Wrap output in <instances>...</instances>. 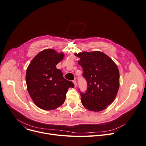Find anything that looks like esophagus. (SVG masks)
Listing matches in <instances>:
<instances>
[{
    "instance_id": "1",
    "label": "esophagus",
    "mask_w": 146,
    "mask_h": 146,
    "mask_svg": "<svg viewBox=\"0 0 146 146\" xmlns=\"http://www.w3.org/2000/svg\"><path fill=\"white\" fill-rule=\"evenodd\" d=\"M73 83H74V87H76L77 86V82L76 81V80H73Z\"/></svg>"
}]
</instances>
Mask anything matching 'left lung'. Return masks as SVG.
Segmentation results:
<instances>
[{
	"instance_id": "obj_1",
	"label": "left lung",
	"mask_w": 146,
	"mask_h": 146,
	"mask_svg": "<svg viewBox=\"0 0 146 146\" xmlns=\"http://www.w3.org/2000/svg\"><path fill=\"white\" fill-rule=\"evenodd\" d=\"M80 58L83 76L87 81L86 92L80 91L82 103L87 110L98 112L107 108L115 100L119 87V72L116 64L100 51L83 52Z\"/></svg>"
}]
</instances>
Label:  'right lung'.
I'll use <instances>...</instances> for the list:
<instances>
[{
  "mask_svg": "<svg viewBox=\"0 0 146 146\" xmlns=\"http://www.w3.org/2000/svg\"><path fill=\"white\" fill-rule=\"evenodd\" d=\"M63 57V53L45 49L34 58L27 69L25 80L29 93L41 109L49 111L58 108L64 103L69 88L74 87L56 68Z\"/></svg>",
  "mask_w": 146,
  "mask_h": 146,
  "instance_id": "1",
  "label": "right lung"
}]
</instances>
